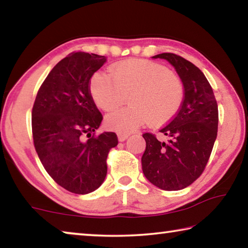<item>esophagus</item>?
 <instances>
[{"mask_svg": "<svg viewBox=\"0 0 248 248\" xmlns=\"http://www.w3.org/2000/svg\"><path fill=\"white\" fill-rule=\"evenodd\" d=\"M128 138H129V134L128 133H118V140L120 142L127 140Z\"/></svg>", "mask_w": 248, "mask_h": 248, "instance_id": "esophagus-1", "label": "esophagus"}]
</instances>
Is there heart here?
I'll use <instances>...</instances> for the list:
<instances>
[{
	"instance_id": "heart-1",
	"label": "heart",
	"mask_w": 248,
	"mask_h": 248,
	"mask_svg": "<svg viewBox=\"0 0 248 248\" xmlns=\"http://www.w3.org/2000/svg\"><path fill=\"white\" fill-rule=\"evenodd\" d=\"M109 73L97 72L90 90L95 104L104 111H114L128 99L129 105L106 117V127L128 133L141 125L165 124L177 115L185 99L182 78L156 62L129 59L112 64Z\"/></svg>"
}]
</instances>
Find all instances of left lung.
Here are the masks:
<instances>
[{
    "label": "left lung",
    "mask_w": 248,
    "mask_h": 248,
    "mask_svg": "<svg viewBox=\"0 0 248 248\" xmlns=\"http://www.w3.org/2000/svg\"><path fill=\"white\" fill-rule=\"evenodd\" d=\"M174 66L185 85V99L173 119L159 132L142 134L146 148L142 155V170L146 178L163 190H180L191 185L207 166L217 134V99L204 74L190 61L175 53H161Z\"/></svg>",
    "instance_id": "1"
}]
</instances>
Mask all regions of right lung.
Returning <instances> with one entry per match:
<instances>
[{
  "label": "right lung",
  "instance_id": "add662e5",
  "mask_svg": "<svg viewBox=\"0 0 248 248\" xmlns=\"http://www.w3.org/2000/svg\"><path fill=\"white\" fill-rule=\"evenodd\" d=\"M106 58L72 52L50 71L31 110L32 139L47 173L78 195L94 191L107 174V156L118 144L115 132L96 134L103 115L92 97L93 74Z\"/></svg>",
  "mask_w": 248,
  "mask_h": 248
}]
</instances>
